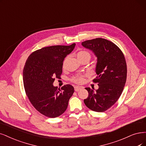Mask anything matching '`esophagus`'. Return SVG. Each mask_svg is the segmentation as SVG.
<instances>
[{"mask_svg":"<svg viewBox=\"0 0 146 146\" xmlns=\"http://www.w3.org/2000/svg\"><path fill=\"white\" fill-rule=\"evenodd\" d=\"M82 88V87H78V86H76V87H74V90L75 91H78L80 90H81Z\"/></svg>","mask_w":146,"mask_h":146,"instance_id":"obj_1","label":"esophagus"}]
</instances>
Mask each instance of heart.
Instances as JSON below:
<instances>
[{"mask_svg": "<svg viewBox=\"0 0 146 146\" xmlns=\"http://www.w3.org/2000/svg\"><path fill=\"white\" fill-rule=\"evenodd\" d=\"M76 56L79 61H81L84 60V59H88V60L90 61L91 58V54L90 52H88L87 50H80L77 53ZM65 61L64 62V65ZM84 77L85 76H84V75L77 74V75H76V76H73L71 79V80L73 82H74L75 84H80L84 82Z\"/></svg>", "mask_w": 146, "mask_h": 146, "instance_id": "obj_1", "label": "heart"}]
</instances>
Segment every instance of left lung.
I'll use <instances>...</instances> for the list:
<instances>
[{"mask_svg":"<svg viewBox=\"0 0 146 146\" xmlns=\"http://www.w3.org/2000/svg\"><path fill=\"white\" fill-rule=\"evenodd\" d=\"M82 45L92 50L97 57L93 82L98 83L99 88L88 91L85 105L96 112H104L115 104L120 97L127 78L126 59L120 48L112 42L102 38L87 40Z\"/></svg>","mask_w":146,"mask_h":146,"instance_id":"8db88e82","label":"left lung"}]
</instances>
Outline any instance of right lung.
I'll return each instance as SVG.
<instances>
[{
  "mask_svg": "<svg viewBox=\"0 0 146 146\" xmlns=\"http://www.w3.org/2000/svg\"><path fill=\"white\" fill-rule=\"evenodd\" d=\"M75 45L43 47L32 52L26 61L23 72L26 94L35 108L47 117L62 114L74 91L70 84L58 90L53 84L55 78H60L64 59Z\"/></svg>",
  "mask_w": 146,
  "mask_h": 146,
  "instance_id": "1",
  "label": "right lung"
}]
</instances>
